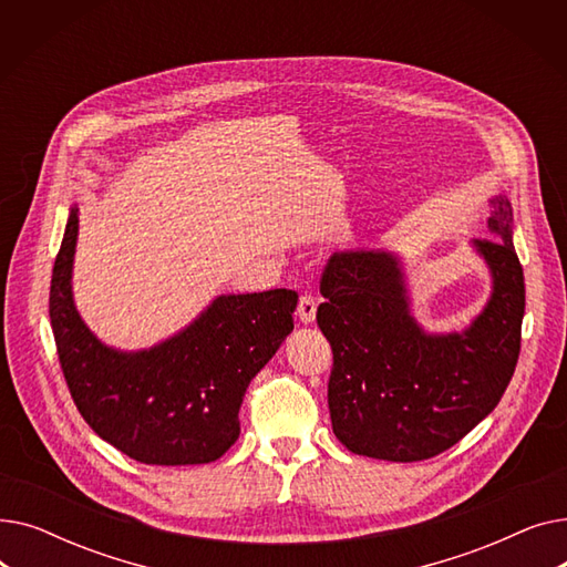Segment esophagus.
I'll return each instance as SVG.
<instances>
[{
    "instance_id": "esophagus-1",
    "label": "esophagus",
    "mask_w": 567,
    "mask_h": 567,
    "mask_svg": "<svg viewBox=\"0 0 567 567\" xmlns=\"http://www.w3.org/2000/svg\"><path fill=\"white\" fill-rule=\"evenodd\" d=\"M296 315H299V319H301L303 323H312V321H315V317H317V301L312 299L310 293L301 296L299 308H296Z\"/></svg>"
}]
</instances>
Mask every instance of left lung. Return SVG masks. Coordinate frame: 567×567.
<instances>
[{
    "instance_id": "1",
    "label": "left lung",
    "mask_w": 567,
    "mask_h": 567,
    "mask_svg": "<svg viewBox=\"0 0 567 567\" xmlns=\"http://www.w3.org/2000/svg\"><path fill=\"white\" fill-rule=\"evenodd\" d=\"M492 206L494 238L473 241L492 274V293L462 333L423 331L395 252L344 250L326 264L317 323L333 349L329 411L347 451L430 460L487 419L508 389L522 344L524 271L513 246V206L505 195Z\"/></svg>"
}]
</instances>
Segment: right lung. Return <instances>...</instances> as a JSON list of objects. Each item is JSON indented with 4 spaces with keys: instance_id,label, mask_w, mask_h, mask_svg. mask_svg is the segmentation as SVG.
<instances>
[{
    "instance_id": "obj_1",
    "label": "right lung",
    "mask_w": 567,
    "mask_h": 567,
    "mask_svg": "<svg viewBox=\"0 0 567 567\" xmlns=\"http://www.w3.org/2000/svg\"><path fill=\"white\" fill-rule=\"evenodd\" d=\"M78 204L50 285V321L71 398L116 451L156 466L208 464L241 434L248 383L293 331L291 289L216 296L184 331L140 351L103 344L73 303Z\"/></svg>"
}]
</instances>
